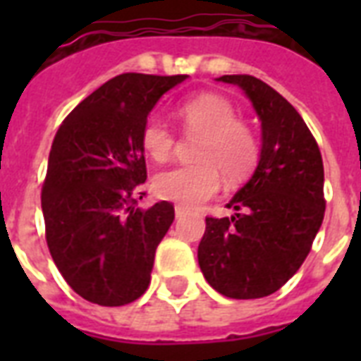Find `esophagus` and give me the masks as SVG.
I'll list each match as a JSON object with an SVG mask.
<instances>
[{"instance_id":"obj_1","label":"esophagus","mask_w":361,"mask_h":361,"mask_svg":"<svg viewBox=\"0 0 361 361\" xmlns=\"http://www.w3.org/2000/svg\"><path fill=\"white\" fill-rule=\"evenodd\" d=\"M174 214H176V217H178V219H181V217H185L187 209H185V208H181V206H176V208H174Z\"/></svg>"}]
</instances>
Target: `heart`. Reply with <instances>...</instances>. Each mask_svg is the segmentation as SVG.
<instances>
[{
  "label": "heart",
  "instance_id": "heart-1",
  "mask_svg": "<svg viewBox=\"0 0 361 361\" xmlns=\"http://www.w3.org/2000/svg\"><path fill=\"white\" fill-rule=\"evenodd\" d=\"M178 114L187 133L202 135L195 149L198 163L159 172L153 178V191L163 200L197 208L219 191L221 172L228 181L251 172L258 159V142L255 133L236 120L234 106L214 93L189 99ZM142 146L149 157L163 163L174 152V130L163 118L152 116L142 129Z\"/></svg>",
  "mask_w": 361,
  "mask_h": 361
}]
</instances>
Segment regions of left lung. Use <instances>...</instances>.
<instances>
[{"mask_svg": "<svg viewBox=\"0 0 361 361\" xmlns=\"http://www.w3.org/2000/svg\"><path fill=\"white\" fill-rule=\"evenodd\" d=\"M251 101L262 129L252 176L232 197V217H206L198 264L215 290L255 300L279 290L311 251L324 219L322 155L302 116L266 82L249 75L217 78Z\"/></svg>", "mask_w": 361, "mask_h": 361, "instance_id": "1", "label": "left lung"}]
</instances>
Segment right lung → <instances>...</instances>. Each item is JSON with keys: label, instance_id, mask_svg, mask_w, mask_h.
Masks as SVG:
<instances>
[{"label": "right lung", "instance_id": "obj_1", "mask_svg": "<svg viewBox=\"0 0 361 361\" xmlns=\"http://www.w3.org/2000/svg\"><path fill=\"white\" fill-rule=\"evenodd\" d=\"M185 78L116 76L56 133L41 195L47 243L59 274L87 302L118 307L149 285L174 206L163 200L136 208L147 176L142 129L159 99Z\"/></svg>", "mask_w": 361, "mask_h": 361}]
</instances>
